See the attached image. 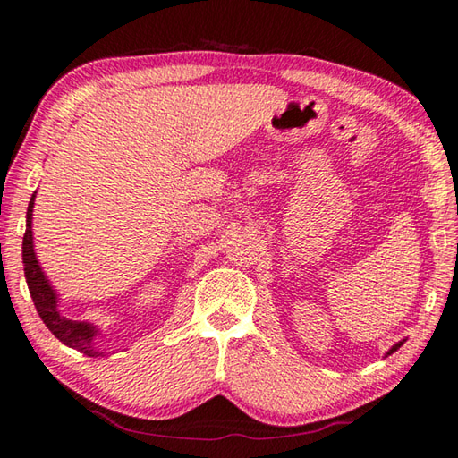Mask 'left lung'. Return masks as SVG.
Listing matches in <instances>:
<instances>
[{
	"mask_svg": "<svg viewBox=\"0 0 458 458\" xmlns=\"http://www.w3.org/2000/svg\"><path fill=\"white\" fill-rule=\"evenodd\" d=\"M401 346H403V342H397V344H395V346H394V348H391V350L387 352V356H391V353H394V352H397V350H399Z\"/></svg>",
	"mask_w": 458,
	"mask_h": 458,
	"instance_id": "8db88e82",
	"label": "left lung"
}]
</instances>
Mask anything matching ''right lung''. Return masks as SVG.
I'll use <instances>...</instances> for the list:
<instances>
[{
    "label": "right lung",
    "instance_id": "1",
    "mask_svg": "<svg viewBox=\"0 0 458 458\" xmlns=\"http://www.w3.org/2000/svg\"><path fill=\"white\" fill-rule=\"evenodd\" d=\"M35 193L31 195L30 208H27V223H25V235H23V267H25V281H27V286H30L37 312H39L47 328H49L55 334V338H59L64 346L79 350L89 358L105 356V352H98L95 346V335L98 332L97 326H92L89 322L69 320L64 318V316H61L57 308V293L53 291V286L49 284V281H47V276L39 267V260L35 257L33 231H31Z\"/></svg>",
    "mask_w": 458,
    "mask_h": 458
}]
</instances>
